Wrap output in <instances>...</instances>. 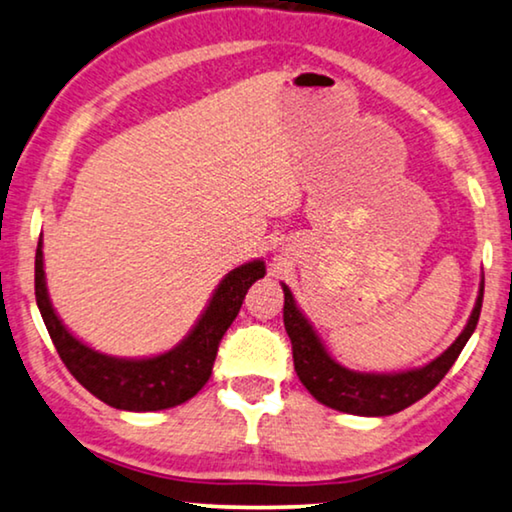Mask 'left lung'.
Instances as JSON below:
<instances>
[{
	"mask_svg": "<svg viewBox=\"0 0 512 512\" xmlns=\"http://www.w3.org/2000/svg\"><path fill=\"white\" fill-rule=\"evenodd\" d=\"M285 292V306H283V322L285 331L292 341V357H294V371L308 392L325 406L341 410V413L350 415H394L399 410L413 406L415 401L434 390V387L445 378L450 366L455 364L459 352L464 350L466 341L475 331L482 308V292H485V283H480V294L475 301V308L471 313L469 322L457 341L429 362L422 369L403 371V373H359L350 371L329 357L325 345L315 336L313 327L301 315V311L294 304V297L290 287L283 285Z\"/></svg>",
	"mask_w": 512,
	"mask_h": 512,
	"instance_id": "obj_1",
	"label": "left lung"
}]
</instances>
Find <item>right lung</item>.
I'll return each instance as SVG.
<instances>
[{
    "instance_id": "obj_1",
    "label": "right lung",
    "mask_w": 512,
    "mask_h": 512,
    "mask_svg": "<svg viewBox=\"0 0 512 512\" xmlns=\"http://www.w3.org/2000/svg\"><path fill=\"white\" fill-rule=\"evenodd\" d=\"M264 273V262L259 259L229 271L187 338L174 350L148 359L102 355L69 334L50 306L41 241L34 259V294L57 355L71 376L113 408L146 413V410L174 408L178 403H185L208 383L222 336L239 315L248 287L264 278Z\"/></svg>"
}]
</instances>
